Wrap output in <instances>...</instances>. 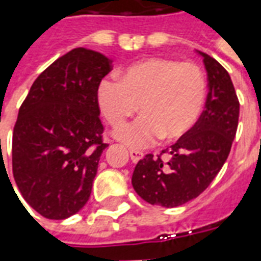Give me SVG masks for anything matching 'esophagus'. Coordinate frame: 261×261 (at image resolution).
I'll return each instance as SVG.
<instances>
[{
    "instance_id": "1",
    "label": "esophagus",
    "mask_w": 261,
    "mask_h": 261,
    "mask_svg": "<svg viewBox=\"0 0 261 261\" xmlns=\"http://www.w3.org/2000/svg\"><path fill=\"white\" fill-rule=\"evenodd\" d=\"M144 152L142 151H137V149H130V158L133 162H138L140 159H142Z\"/></svg>"
}]
</instances>
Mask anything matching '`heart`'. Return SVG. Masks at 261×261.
I'll use <instances>...</instances> for the list:
<instances>
[{
  "label": "heart",
  "instance_id": "1",
  "mask_svg": "<svg viewBox=\"0 0 261 261\" xmlns=\"http://www.w3.org/2000/svg\"><path fill=\"white\" fill-rule=\"evenodd\" d=\"M205 76L193 63L148 59L125 69L121 80L110 76L97 88L105 119L119 127L141 106L138 119L116 131L130 148H147L176 140L196 124L205 99Z\"/></svg>",
  "mask_w": 261,
  "mask_h": 261
}]
</instances>
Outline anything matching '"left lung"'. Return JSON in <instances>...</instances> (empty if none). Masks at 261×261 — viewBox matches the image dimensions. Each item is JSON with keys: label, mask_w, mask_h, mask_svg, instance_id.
<instances>
[{"label": "left lung", "mask_w": 261, "mask_h": 261, "mask_svg": "<svg viewBox=\"0 0 261 261\" xmlns=\"http://www.w3.org/2000/svg\"><path fill=\"white\" fill-rule=\"evenodd\" d=\"M202 57L208 80L205 109L186 134L170 149L153 156L147 153L133 173L137 194L152 205L179 207L201 194L224 166L235 138L239 100L228 71L208 54ZM171 153L168 163L162 159Z\"/></svg>", "instance_id": "8db88e82"}]
</instances>
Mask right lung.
<instances>
[{"mask_svg":"<svg viewBox=\"0 0 261 261\" xmlns=\"http://www.w3.org/2000/svg\"><path fill=\"white\" fill-rule=\"evenodd\" d=\"M112 71L106 56L78 47L48 65L20 105L12 173L25 201L48 219L74 215L89 200L103 141L97 103Z\"/></svg>","mask_w":261,"mask_h":261,"instance_id":"add662e5","label":"right lung"}]
</instances>
